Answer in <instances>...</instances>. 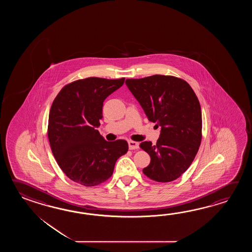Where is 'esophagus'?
<instances>
[{"label":"esophagus","instance_id":"obj_1","mask_svg":"<svg viewBox=\"0 0 252 252\" xmlns=\"http://www.w3.org/2000/svg\"><path fill=\"white\" fill-rule=\"evenodd\" d=\"M128 149H129V150H132L139 149V143H138V142H136V141H133V140H128Z\"/></svg>","mask_w":252,"mask_h":252}]
</instances>
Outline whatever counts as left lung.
Returning <instances> with one entry per match:
<instances>
[{
    "mask_svg": "<svg viewBox=\"0 0 252 252\" xmlns=\"http://www.w3.org/2000/svg\"><path fill=\"white\" fill-rule=\"evenodd\" d=\"M125 84L148 119L161 127L157 144L144 141L139 145L151 158L143 168L144 175L157 182L176 180L188 170L201 144L198 98L188 82L172 75L126 79Z\"/></svg>",
    "mask_w": 252,
    "mask_h": 252,
    "instance_id": "obj_1",
    "label": "left lung"
}]
</instances>
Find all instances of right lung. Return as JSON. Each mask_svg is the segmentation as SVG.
<instances>
[{
	"mask_svg": "<svg viewBox=\"0 0 252 252\" xmlns=\"http://www.w3.org/2000/svg\"><path fill=\"white\" fill-rule=\"evenodd\" d=\"M124 80L79 79L65 85L55 98L48 116V140L59 167L72 181L85 187L105 182L117 159L127 153L126 140L106 141L96 129L102 102Z\"/></svg>",
	"mask_w": 252,
	"mask_h": 252,
	"instance_id": "add662e5",
	"label": "right lung"
}]
</instances>
